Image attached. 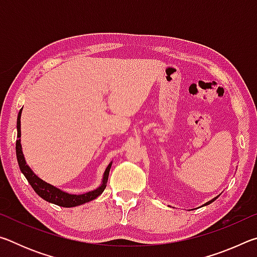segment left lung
<instances>
[{
    "mask_svg": "<svg viewBox=\"0 0 257 257\" xmlns=\"http://www.w3.org/2000/svg\"><path fill=\"white\" fill-rule=\"evenodd\" d=\"M219 196H220V195H217V196H215L214 198H212V199H211V201H208V202H206L205 204H203V205H202V206H206V205H208V204H211V203H213V202H214V201H215V199H216L217 197H219Z\"/></svg>",
    "mask_w": 257,
    "mask_h": 257,
    "instance_id": "left-lung-1",
    "label": "left lung"
}]
</instances>
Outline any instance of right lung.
<instances>
[{
    "label": "right lung",
    "instance_id": "obj_1",
    "mask_svg": "<svg viewBox=\"0 0 257 257\" xmlns=\"http://www.w3.org/2000/svg\"><path fill=\"white\" fill-rule=\"evenodd\" d=\"M21 112L23 108L18 113V119H17V132H18V139L16 143V153H17V160H18V164L21 172L24 173L26 179L28 180L30 186L33 187V189L36 191L38 196H41L43 199H45L46 202L53 203L55 205L62 206V207H75L78 205H82V204L88 203L93 199L97 198L101 195L104 189H105L107 179H108V173H110V169L112 167V161L105 169V171L103 173L102 182L97 188L93 190L87 191V193L82 194H70L67 191L61 190L58 187L49 184V182L41 179L36 173H35L29 165L27 164L25 160V155L23 153V146H21Z\"/></svg>",
    "mask_w": 257,
    "mask_h": 257
}]
</instances>
